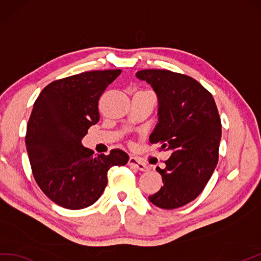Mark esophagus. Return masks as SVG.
<instances>
[{"instance_id": "34e87169", "label": "esophagus", "mask_w": 261, "mask_h": 261, "mask_svg": "<svg viewBox=\"0 0 261 261\" xmlns=\"http://www.w3.org/2000/svg\"><path fill=\"white\" fill-rule=\"evenodd\" d=\"M128 165L134 167V169H136V170H140L142 172L147 171V165L144 163V162H142L141 160H138L136 158H130L128 161Z\"/></svg>"}]
</instances>
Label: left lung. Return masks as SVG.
<instances>
[{"mask_svg":"<svg viewBox=\"0 0 261 261\" xmlns=\"http://www.w3.org/2000/svg\"><path fill=\"white\" fill-rule=\"evenodd\" d=\"M136 77L158 97L159 120L149 142L171 152L165 169L156 167L164 185L148 200L162 209H176L203 191L216 169L221 120L212 95L193 78L156 69L137 71Z\"/></svg>","mask_w":261,"mask_h":261,"instance_id":"1","label":"left lung"}]
</instances>
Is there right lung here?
Returning <instances> with one entry per match:
<instances>
[{"label": "right lung", "instance_id": "add662e5", "mask_svg": "<svg viewBox=\"0 0 261 261\" xmlns=\"http://www.w3.org/2000/svg\"><path fill=\"white\" fill-rule=\"evenodd\" d=\"M121 70L86 71L49 84L40 92L28 123L25 145L33 176L43 193L62 207L94 204L107 185V172L125 165L121 149L94 155L82 140L99 121L98 100Z\"/></svg>", "mask_w": 261, "mask_h": 261}]
</instances>
